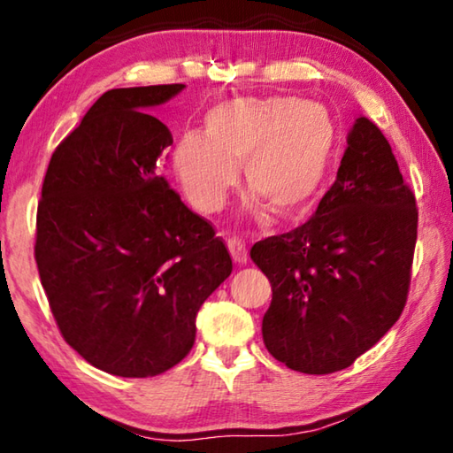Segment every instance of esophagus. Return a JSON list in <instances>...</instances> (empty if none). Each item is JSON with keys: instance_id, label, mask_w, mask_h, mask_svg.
<instances>
[{"instance_id": "1", "label": "esophagus", "mask_w": 453, "mask_h": 453, "mask_svg": "<svg viewBox=\"0 0 453 453\" xmlns=\"http://www.w3.org/2000/svg\"><path fill=\"white\" fill-rule=\"evenodd\" d=\"M227 250H229V254H232L235 264L242 265L248 262V245H245V242L237 240V237H229Z\"/></svg>"}]
</instances>
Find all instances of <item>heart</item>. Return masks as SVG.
I'll return each instance as SVG.
<instances>
[{"label": "heart", "mask_w": 453, "mask_h": 453, "mask_svg": "<svg viewBox=\"0 0 453 453\" xmlns=\"http://www.w3.org/2000/svg\"><path fill=\"white\" fill-rule=\"evenodd\" d=\"M335 150V126L321 104L294 96L235 97L213 105L202 132H183L172 162L183 194L216 211L237 181L251 189L245 210L294 216L316 199Z\"/></svg>", "instance_id": "obj_1"}]
</instances>
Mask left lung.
Returning a JSON list of instances; mask_svg holds the SVG:
<instances>
[{
    "mask_svg": "<svg viewBox=\"0 0 453 453\" xmlns=\"http://www.w3.org/2000/svg\"><path fill=\"white\" fill-rule=\"evenodd\" d=\"M416 237V197L392 145L359 116L316 213L250 251L272 283L267 351L302 373L349 367L400 319Z\"/></svg>",
    "mask_w": 453,
    "mask_h": 453,
    "instance_id": "8db88e82",
    "label": "left lung"
}]
</instances>
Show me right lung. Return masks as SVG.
<instances>
[{
	"label": "right lung",
	"mask_w": 453,
	"mask_h": 453,
	"mask_svg": "<svg viewBox=\"0 0 453 453\" xmlns=\"http://www.w3.org/2000/svg\"><path fill=\"white\" fill-rule=\"evenodd\" d=\"M183 88L105 91L53 151L37 205L35 262L59 332L121 378L180 364L232 273L224 242L162 175L173 137L145 113Z\"/></svg>",
	"instance_id": "obj_1"
}]
</instances>
